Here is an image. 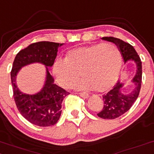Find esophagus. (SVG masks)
Masks as SVG:
<instances>
[{
  "label": "esophagus",
  "mask_w": 154,
  "mask_h": 154,
  "mask_svg": "<svg viewBox=\"0 0 154 154\" xmlns=\"http://www.w3.org/2000/svg\"><path fill=\"white\" fill-rule=\"evenodd\" d=\"M80 96L81 97L84 98V99H88L89 97V94H87L85 92H82V93H80Z\"/></svg>",
  "instance_id": "obj_1"
}]
</instances>
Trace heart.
Returning a JSON list of instances; mask_svg holds the SVG:
<instances>
[{"instance_id": "heart-1", "label": "heart", "mask_w": 154, "mask_h": 154, "mask_svg": "<svg viewBox=\"0 0 154 154\" xmlns=\"http://www.w3.org/2000/svg\"><path fill=\"white\" fill-rule=\"evenodd\" d=\"M121 67V55L118 47L99 43L69 50L66 58L55 59L52 69L62 87L72 85L80 77V72L84 79L74 88L104 92L116 83Z\"/></svg>"}]
</instances>
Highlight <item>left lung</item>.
I'll list each match as a JSON object with an SVG mask.
<instances>
[{
    "instance_id": "8db88e82",
    "label": "left lung",
    "mask_w": 154,
    "mask_h": 154,
    "mask_svg": "<svg viewBox=\"0 0 154 154\" xmlns=\"http://www.w3.org/2000/svg\"><path fill=\"white\" fill-rule=\"evenodd\" d=\"M102 39L112 42L118 47L124 63L127 61H134L137 66L136 74L131 80L134 88L131 92L124 94L122 88L124 83L118 80L112 90L102 96L104 107L97 116L103 119H115L127 112L139 96L142 83V62L136 50L129 43L115 37H102Z\"/></svg>"
}]
</instances>
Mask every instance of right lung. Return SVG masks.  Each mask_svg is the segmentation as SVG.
<instances>
[{"mask_svg": "<svg viewBox=\"0 0 154 154\" xmlns=\"http://www.w3.org/2000/svg\"><path fill=\"white\" fill-rule=\"evenodd\" d=\"M63 45L50 42L31 44L17 54L13 63L11 80L17 107L25 119L36 126L46 127L56 124L61 114L63 99L69 94L54 83L53 77L48 69L55 61L58 47ZM34 63L45 66L46 80L39 92L30 95L23 93L18 88L16 77L22 67Z\"/></svg>", "mask_w": 154, "mask_h": 154, "instance_id": "add662e5", "label": "right lung"}]
</instances>
